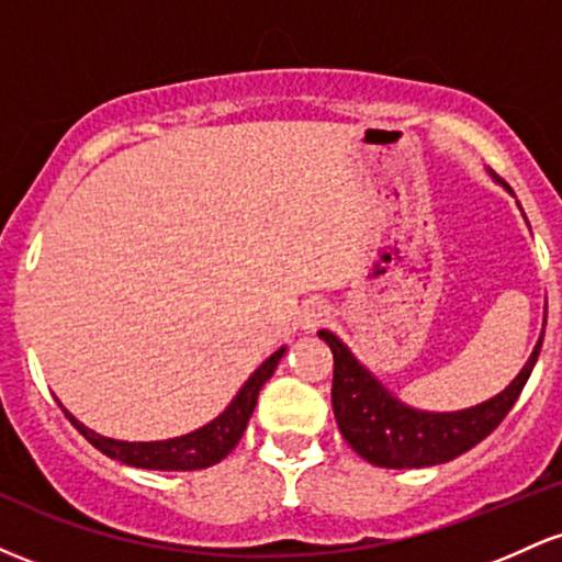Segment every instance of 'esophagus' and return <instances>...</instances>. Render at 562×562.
Wrapping results in <instances>:
<instances>
[{
  "label": "esophagus",
  "mask_w": 562,
  "mask_h": 562,
  "mask_svg": "<svg viewBox=\"0 0 562 562\" xmlns=\"http://www.w3.org/2000/svg\"><path fill=\"white\" fill-rule=\"evenodd\" d=\"M327 322H330V308H327L322 301L308 303V306L303 308V317H301L303 330H319V327H325Z\"/></svg>",
  "instance_id": "34e87169"
}]
</instances>
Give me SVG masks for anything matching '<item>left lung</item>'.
I'll use <instances>...</instances> for the list:
<instances>
[{"label":"left lung","mask_w":562,"mask_h":562,"mask_svg":"<svg viewBox=\"0 0 562 562\" xmlns=\"http://www.w3.org/2000/svg\"><path fill=\"white\" fill-rule=\"evenodd\" d=\"M333 351V412L351 449L378 468H428L454 460L473 449L507 417L518 402L541 340L520 375L499 396L473 409L430 415L404 406L364 370L333 333L319 330Z\"/></svg>","instance_id":"obj_1"}]
</instances>
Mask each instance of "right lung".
Listing matches in <instances>:
<instances>
[{"label": "right lung", "mask_w": 562, "mask_h": 562, "mask_svg": "<svg viewBox=\"0 0 562 562\" xmlns=\"http://www.w3.org/2000/svg\"><path fill=\"white\" fill-rule=\"evenodd\" d=\"M285 348L274 351L272 357L263 362L254 375L248 378V383L243 385L240 393L232 398V404L214 423L203 425L195 434H187L179 438H169V441H150V443H128V441H113V438L97 436L94 430L83 428L79 420L66 417L74 423V428L92 443L94 449H100L102 454H108L111 460L124 462L132 468H147V470H203L222 462L232 449L237 447L245 434V425H248L250 415H254L256 398H259L261 385L272 378L277 362L282 359Z\"/></svg>", "instance_id": "obj_1"}]
</instances>
